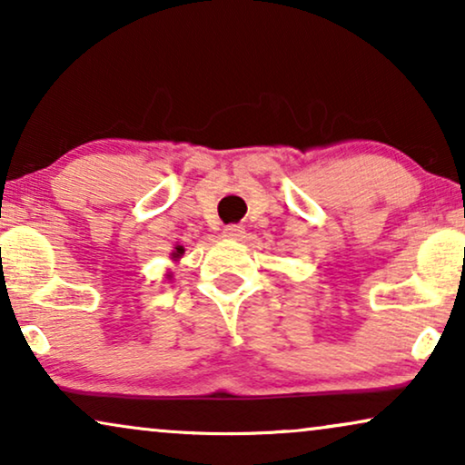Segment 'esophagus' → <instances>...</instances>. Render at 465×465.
I'll list each match as a JSON object with an SVG mask.
<instances>
[{"mask_svg": "<svg viewBox=\"0 0 465 465\" xmlns=\"http://www.w3.org/2000/svg\"><path fill=\"white\" fill-rule=\"evenodd\" d=\"M224 237L232 239V241H243L245 239V228L241 224H231L224 228Z\"/></svg>", "mask_w": 465, "mask_h": 465, "instance_id": "esophagus-1", "label": "esophagus"}]
</instances>
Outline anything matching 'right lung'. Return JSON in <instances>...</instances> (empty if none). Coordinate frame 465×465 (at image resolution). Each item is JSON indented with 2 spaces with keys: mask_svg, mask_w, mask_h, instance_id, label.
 <instances>
[{
  "mask_svg": "<svg viewBox=\"0 0 465 465\" xmlns=\"http://www.w3.org/2000/svg\"><path fill=\"white\" fill-rule=\"evenodd\" d=\"M182 253H183V247L182 245H175L173 252H171V260H175V262H177V260L182 258Z\"/></svg>",
  "mask_w": 465,
  "mask_h": 465,
  "instance_id": "obj_1",
  "label": "right lung"
}]
</instances>
